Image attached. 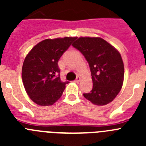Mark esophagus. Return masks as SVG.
<instances>
[{
	"instance_id": "34e87169",
	"label": "esophagus",
	"mask_w": 146,
	"mask_h": 146,
	"mask_svg": "<svg viewBox=\"0 0 146 146\" xmlns=\"http://www.w3.org/2000/svg\"><path fill=\"white\" fill-rule=\"evenodd\" d=\"M80 80H81V78L80 77H77V78H76V80H74V82H79L80 81Z\"/></svg>"
}]
</instances>
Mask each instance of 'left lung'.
Returning a JSON list of instances; mask_svg holds the SVG:
<instances>
[{
    "instance_id": "8db88e82",
    "label": "left lung",
    "mask_w": 146,
    "mask_h": 146,
    "mask_svg": "<svg viewBox=\"0 0 146 146\" xmlns=\"http://www.w3.org/2000/svg\"><path fill=\"white\" fill-rule=\"evenodd\" d=\"M72 46L84 55L91 69L93 88L83 94L84 97L99 106L111 102L123 82L124 66L120 52L100 37H80Z\"/></svg>"
}]
</instances>
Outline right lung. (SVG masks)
I'll list each match as a JSON object with an SVG mask.
<instances>
[{"label": "right lung", "instance_id": "right-lung-1", "mask_svg": "<svg viewBox=\"0 0 146 146\" xmlns=\"http://www.w3.org/2000/svg\"><path fill=\"white\" fill-rule=\"evenodd\" d=\"M76 37L44 39L26 55L22 79L27 94L40 106L52 105L62 96L69 82H62L58 62Z\"/></svg>", "mask_w": 146, "mask_h": 146}]
</instances>
